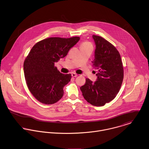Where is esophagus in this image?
Wrapping results in <instances>:
<instances>
[{"instance_id":"esophagus-1","label":"esophagus","mask_w":149,"mask_h":149,"mask_svg":"<svg viewBox=\"0 0 149 149\" xmlns=\"http://www.w3.org/2000/svg\"><path fill=\"white\" fill-rule=\"evenodd\" d=\"M71 75H72V77H77V74H75V73H74V72L72 73Z\"/></svg>"}]
</instances>
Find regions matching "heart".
I'll use <instances>...</instances> for the list:
<instances>
[{"label":"heart","instance_id":"heart-1","mask_svg":"<svg viewBox=\"0 0 149 149\" xmlns=\"http://www.w3.org/2000/svg\"><path fill=\"white\" fill-rule=\"evenodd\" d=\"M81 46H92V45L90 42H85L82 43Z\"/></svg>","mask_w":149,"mask_h":149}]
</instances>
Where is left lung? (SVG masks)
I'll list each match as a JSON object with an SVG mask.
<instances>
[{"instance_id":"8db88e82","label":"left lung","mask_w":149,"mask_h":149,"mask_svg":"<svg viewBox=\"0 0 149 149\" xmlns=\"http://www.w3.org/2000/svg\"><path fill=\"white\" fill-rule=\"evenodd\" d=\"M95 42L93 67L97 70L96 81L86 79L80 88L84 99L95 106H103L113 100L121 88L124 78V68L117 49L103 38L92 36Z\"/></svg>"}]
</instances>
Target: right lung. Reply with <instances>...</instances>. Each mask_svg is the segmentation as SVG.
I'll return each instance as SVG.
<instances>
[{
	"mask_svg": "<svg viewBox=\"0 0 149 149\" xmlns=\"http://www.w3.org/2000/svg\"><path fill=\"white\" fill-rule=\"evenodd\" d=\"M79 39L78 36L45 39L37 42L26 56L24 63L26 84L40 103L52 104L62 98L63 88L70 81L71 75L61 73L54 63L66 56Z\"/></svg>",
	"mask_w": 149,
	"mask_h": 149,
	"instance_id": "right-lung-1",
	"label": "right lung"
}]
</instances>
